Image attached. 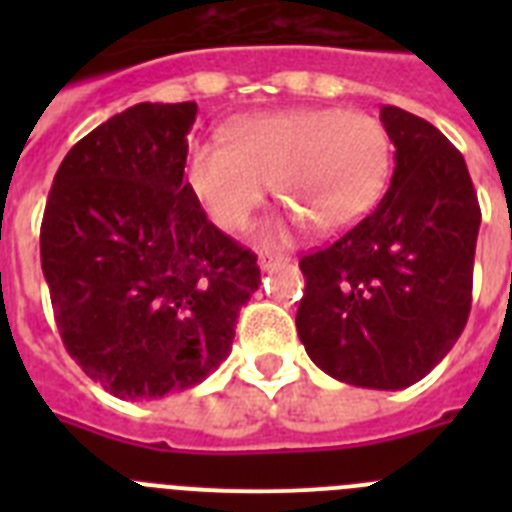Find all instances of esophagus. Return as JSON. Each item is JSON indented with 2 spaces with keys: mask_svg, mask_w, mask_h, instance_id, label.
<instances>
[{
  "mask_svg": "<svg viewBox=\"0 0 512 512\" xmlns=\"http://www.w3.org/2000/svg\"><path fill=\"white\" fill-rule=\"evenodd\" d=\"M287 256H277V253H261L259 256V266L261 271H271V269H277V266L287 264Z\"/></svg>",
  "mask_w": 512,
  "mask_h": 512,
  "instance_id": "esophagus-1",
  "label": "esophagus"
}]
</instances>
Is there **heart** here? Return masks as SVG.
<instances>
[{
    "mask_svg": "<svg viewBox=\"0 0 512 512\" xmlns=\"http://www.w3.org/2000/svg\"><path fill=\"white\" fill-rule=\"evenodd\" d=\"M225 140L189 143L187 187L212 223L243 230L274 182L289 212L261 228L264 243H282L302 223L318 233L351 228L374 210L390 179V135L361 110L297 107L243 117Z\"/></svg>",
    "mask_w": 512,
    "mask_h": 512,
    "instance_id": "1",
    "label": "heart"
}]
</instances>
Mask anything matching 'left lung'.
<instances>
[{"instance_id": "1", "label": "left lung", "mask_w": 512, "mask_h": 512, "mask_svg": "<svg viewBox=\"0 0 512 512\" xmlns=\"http://www.w3.org/2000/svg\"><path fill=\"white\" fill-rule=\"evenodd\" d=\"M395 171L374 212L300 261L297 333L338 382L405 390L449 354L472 307L477 192L464 156L423 117L382 104Z\"/></svg>"}]
</instances>
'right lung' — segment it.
<instances>
[{
	"instance_id": "add662e5",
	"label": "right lung",
	"mask_w": 512,
	"mask_h": 512,
	"mask_svg": "<svg viewBox=\"0 0 512 512\" xmlns=\"http://www.w3.org/2000/svg\"><path fill=\"white\" fill-rule=\"evenodd\" d=\"M197 104L140 102L66 153L40 261L58 333L87 377L120 400H158L223 364L256 256L207 220L184 182Z\"/></svg>"
}]
</instances>
